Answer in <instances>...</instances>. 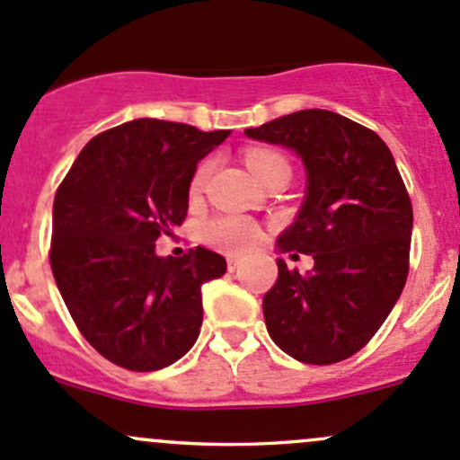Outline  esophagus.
<instances>
[{
  "instance_id": "obj_1",
  "label": "esophagus",
  "mask_w": 460,
  "mask_h": 460,
  "mask_svg": "<svg viewBox=\"0 0 460 460\" xmlns=\"http://www.w3.org/2000/svg\"><path fill=\"white\" fill-rule=\"evenodd\" d=\"M240 264H243V258H238V256H229V258H226V267H229V271H235V269H238Z\"/></svg>"
}]
</instances>
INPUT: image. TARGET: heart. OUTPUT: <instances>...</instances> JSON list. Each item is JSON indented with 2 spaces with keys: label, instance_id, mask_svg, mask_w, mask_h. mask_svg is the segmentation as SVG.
<instances>
[{
  "label": "heart",
  "instance_id": "b5f03b06",
  "mask_svg": "<svg viewBox=\"0 0 460 460\" xmlns=\"http://www.w3.org/2000/svg\"><path fill=\"white\" fill-rule=\"evenodd\" d=\"M244 164L247 169L256 175L258 182H262L269 173L278 169H289V162L285 155L273 148H247L244 151ZM208 173H211V162L204 160L198 164L196 173L191 178V193H200L204 182H207ZM202 235L211 247L220 249V252L229 253H243L260 244L264 238L262 226L256 220L247 216H238V213H225V216H216L202 226Z\"/></svg>",
  "mask_w": 460,
  "mask_h": 460
}]
</instances>
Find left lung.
<instances>
[{
    "instance_id": "1",
    "label": "left lung",
    "mask_w": 460,
    "mask_h": 460,
    "mask_svg": "<svg viewBox=\"0 0 460 460\" xmlns=\"http://www.w3.org/2000/svg\"><path fill=\"white\" fill-rule=\"evenodd\" d=\"M244 133L294 148L307 169L303 208L278 247L307 253L314 269L278 258L262 298L269 336L300 363H341L372 341L405 287L414 222L405 182L387 144L333 111H298Z\"/></svg>"
}]
</instances>
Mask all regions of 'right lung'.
Listing matches in <instances>:
<instances>
[{
	"mask_svg": "<svg viewBox=\"0 0 460 460\" xmlns=\"http://www.w3.org/2000/svg\"><path fill=\"white\" fill-rule=\"evenodd\" d=\"M229 137L133 119L93 137L58 187L50 269L82 336L106 360L155 372L182 358L202 324V285L226 260L204 247L155 256L187 217L196 164Z\"/></svg>",
	"mask_w": 460,
	"mask_h": 460,
	"instance_id": "1",
	"label": "right lung"
}]
</instances>
